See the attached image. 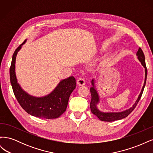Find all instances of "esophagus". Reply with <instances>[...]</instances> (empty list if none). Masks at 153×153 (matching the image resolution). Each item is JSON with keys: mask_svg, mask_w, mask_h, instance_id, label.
Segmentation results:
<instances>
[{"mask_svg": "<svg viewBox=\"0 0 153 153\" xmlns=\"http://www.w3.org/2000/svg\"><path fill=\"white\" fill-rule=\"evenodd\" d=\"M76 83H77L78 85H85V80L84 79V78H82V77H80V78H78V79H77Z\"/></svg>", "mask_w": 153, "mask_h": 153, "instance_id": "esophagus-1", "label": "esophagus"}]
</instances>
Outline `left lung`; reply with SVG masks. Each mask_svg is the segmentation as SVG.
I'll use <instances>...</instances> for the list:
<instances>
[{
    "label": "left lung",
    "mask_w": 153,
    "mask_h": 153,
    "mask_svg": "<svg viewBox=\"0 0 153 153\" xmlns=\"http://www.w3.org/2000/svg\"><path fill=\"white\" fill-rule=\"evenodd\" d=\"M137 55L138 56V59L139 61L141 62V64H142V66L145 68V71H146V76H145V82H144V84H143V86L142 89L140 94H139V96L136 101L135 103L133 105L131 108H130L128 110H126L124 111V112H118V113H114V112H108V113H104V112H101L97 108L96 105L99 102V97L98 94L97 93V91H96L95 88H94V80H92V87H91L90 91H91V101L90 103V108L91 112L94 114L96 116L98 117L99 119H100L101 121H117V120H120L124 119L125 117H126L128 115L131 114L132 112V111L135 109L136 107V106L137 105L138 101H139L140 99L141 98V96L142 95L143 89H144V87L146 85V78H147V68L146 65V62H145V56L144 54H143V52L142 50L139 48L138 49V52L137 53Z\"/></svg>",
    "instance_id": "1"
}]
</instances>
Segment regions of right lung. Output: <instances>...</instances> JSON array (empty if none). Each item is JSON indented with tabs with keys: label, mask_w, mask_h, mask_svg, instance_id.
I'll use <instances>...</instances> for the list:
<instances>
[{
	"label": "right lung",
	"mask_w": 153,
	"mask_h": 153,
	"mask_svg": "<svg viewBox=\"0 0 153 153\" xmlns=\"http://www.w3.org/2000/svg\"><path fill=\"white\" fill-rule=\"evenodd\" d=\"M25 41L15 50L12 57L10 73L14 94L23 109L30 115L39 118L56 119L65 112L69 96L76 87V80L74 76H70L61 81L52 93L42 98L26 93L18 84L15 75L16 56Z\"/></svg>",
	"instance_id": "right-lung-1"
}]
</instances>
